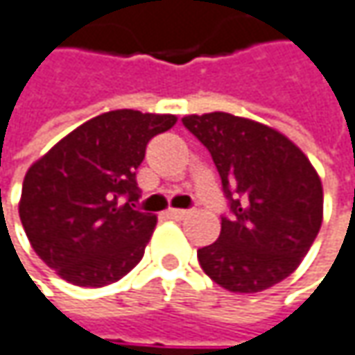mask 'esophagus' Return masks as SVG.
<instances>
[{"label":"esophagus","mask_w":355,"mask_h":355,"mask_svg":"<svg viewBox=\"0 0 355 355\" xmlns=\"http://www.w3.org/2000/svg\"><path fill=\"white\" fill-rule=\"evenodd\" d=\"M188 214H190V210H178V208H169L167 210V216L173 218V220H184Z\"/></svg>","instance_id":"1"}]
</instances>
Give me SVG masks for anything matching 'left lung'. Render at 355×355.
Returning a JSON list of instances; mask_svg holds the SVG:
<instances>
[{
    "instance_id": "obj_1",
    "label": "left lung",
    "mask_w": 355,
    "mask_h": 355,
    "mask_svg": "<svg viewBox=\"0 0 355 355\" xmlns=\"http://www.w3.org/2000/svg\"><path fill=\"white\" fill-rule=\"evenodd\" d=\"M182 123L210 151L230 208L218 241L198 250L200 266L232 293L281 283L321 228L323 188L311 162L283 133L244 116L188 114Z\"/></svg>"
}]
</instances>
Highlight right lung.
<instances>
[{"label": "right lung", "mask_w": 355, "mask_h": 355, "mask_svg": "<svg viewBox=\"0 0 355 355\" xmlns=\"http://www.w3.org/2000/svg\"><path fill=\"white\" fill-rule=\"evenodd\" d=\"M175 121V114L109 111L28 169L19 220L36 254L64 281L105 287L143 259L157 218L129 204L139 198L135 173L147 143Z\"/></svg>", "instance_id": "obj_1"}]
</instances>
